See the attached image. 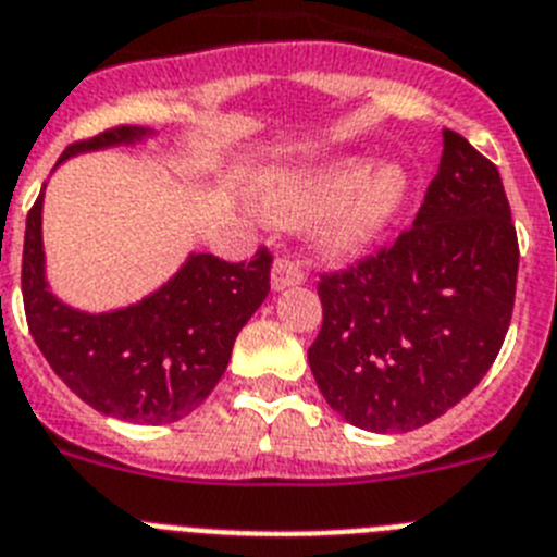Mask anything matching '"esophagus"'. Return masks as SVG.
Returning <instances> with one entry per match:
<instances>
[{
	"instance_id": "obj_1",
	"label": "esophagus",
	"mask_w": 557,
	"mask_h": 557,
	"mask_svg": "<svg viewBox=\"0 0 557 557\" xmlns=\"http://www.w3.org/2000/svg\"><path fill=\"white\" fill-rule=\"evenodd\" d=\"M306 280V269L299 265V260L294 258H280L272 269V288L274 292H283L288 285H299Z\"/></svg>"
}]
</instances>
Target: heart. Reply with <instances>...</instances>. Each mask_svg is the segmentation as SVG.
I'll use <instances>...</instances> for the list:
<instances>
[{
	"label": "heart",
	"mask_w": 557,
	"mask_h": 557,
	"mask_svg": "<svg viewBox=\"0 0 557 557\" xmlns=\"http://www.w3.org/2000/svg\"><path fill=\"white\" fill-rule=\"evenodd\" d=\"M404 196L406 176L395 164L370 173L364 159H342L280 182L269 207L283 219H306L331 206L322 221V240L338 251H350L375 238L393 221Z\"/></svg>",
	"instance_id": "heart-1"
}]
</instances>
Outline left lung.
<instances>
[{
  "mask_svg": "<svg viewBox=\"0 0 557 557\" xmlns=\"http://www.w3.org/2000/svg\"><path fill=\"white\" fill-rule=\"evenodd\" d=\"M519 238L496 164L443 132L440 171L404 232L319 274L322 327L308 364L347 423L412 432L480 384L507 336Z\"/></svg>",
  "mask_w": 557,
  "mask_h": 557,
  "instance_id": "1",
  "label": "left lung"
}]
</instances>
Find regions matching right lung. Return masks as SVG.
Here are the masks:
<instances>
[{"label": "right lung", "mask_w": 557, "mask_h": 557, "mask_svg": "<svg viewBox=\"0 0 557 557\" xmlns=\"http://www.w3.org/2000/svg\"><path fill=\"white\" fill-rule=\"evenodd\" d=\"M143 125H114L77 139L58 162L106 145L148 137ZM41 198L27 212L22 251L24 317L38 350L81 400L117 420L145 425L187 418L224 375L240 327L272 283V251L249 260L190 255L157 294L111 313H81L58 302L45 283Z\"/></svg>", "instance_id": "1"}]
</instances>
